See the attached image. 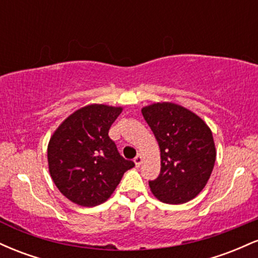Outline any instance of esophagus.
<instances>
[{
    "label": "esophagus",
    "instance_id": "34e87169",
    "mask_svg": "<svg viewBox=\"0 0 258 258\" xmlns=\"http://www.w3.org/2000/svg\"><path fill=\"white\" fill-rule=\"evenodd\" d=\"M133 161H135L136 166H137V167L141 166L142 161H143V158H142V155H141V154H138V155L136 156V158H135V160H133Z\"/></svg>",
    "mask_w": 258,
    "mask_h": 258
}]
</instances>
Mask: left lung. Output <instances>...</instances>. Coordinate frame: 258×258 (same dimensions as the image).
<instances>
[{
    "instance_id": "8db88e82",
    "label": "left lung",
    "mask_w": 258,
    "mask_h": 258,
    "mask_svg": "<svg viewBox=\"0 0 258 258\" xmlns=\"http://www.w3.org/2000/svg\"><path fill=\"white\" fill-rule=\"evenodd\" d=\"M160 148L161 170L150 190L166 204H184L205 188L216 161L212 132L205 121L170 102L142 109Z\"/></svg>"
}]
</instances>
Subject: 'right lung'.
<instances>
[{"label":"right lung","mask_w":258,"mask_h":258,"mask_svg":"<svg viewBox=\"0 0 258 258\" xmlns=\"http://www.w3.org/2000/svg\"><path fill=\"white\" fill-rule=\"evenodd\" d=\"M121 106L90 104L74 111L55 130L47 148L48 170L61 194L80 206L103 204L135 162L117 152L108 132Z\"/></svg>","instance_id":"right-lung-1"}]
</instances>
